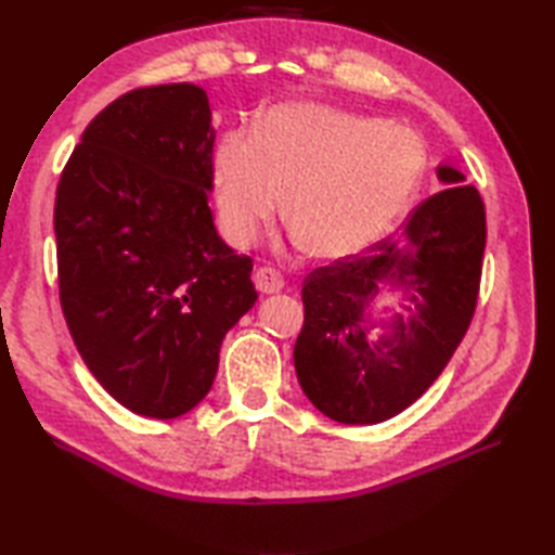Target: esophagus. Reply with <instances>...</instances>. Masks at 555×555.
Returning a JSON list of instances; mask_svg holds the SVG:
<instances>
[{
	"label": "esophagus",
	"instance_id": "34e87169",
	"mask_svg": "<svg viewBox=\"0 0 555 555\" xmlns=\"http://www.w3.org/2000/svg\"><path fill=\"white\" fill-rule=\"evenodd\" d=\"M253 281H255L257 291H262V293H279L281 288H284V276H281L274 267L255 269Z\"/></svg>",
	"mask_w": 555,
	"mask_h": 555
}]
</instances>
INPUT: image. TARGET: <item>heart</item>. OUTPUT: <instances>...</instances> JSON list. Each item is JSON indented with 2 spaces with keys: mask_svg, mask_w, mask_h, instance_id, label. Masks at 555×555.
<instances>
[{
  "mask_svg": "<svg viewBox=\"0 0 555 555\" xmlns=\"http://www.w3.org/2000/svg\"><path fill=\"white\" fill-rule=\"evenodd\" d=\"M424 145L410 128L312 102L281 104L257 133L229 131L215 152V191L223 231L253 243L286 219L314 257L367 250L415 195Z\"/></svg>",
  "mask_w": 555,
  "mask_h": 555,
  "instance_id": "1",
  "label": "heart"
}]
</instances>
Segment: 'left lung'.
I'll return each mask as SVG.
<instances>
[{
	"label": "left lung",
	"instance_id": "obj_1",
	"mask_svg": "<svg viewBox=\"0 0 555 555\" xmlns=\"http://www.w3.org/2000/svg\"><path fill=\"white\" fill-rule=\"evenodd\" d=\"M446 191L410 211L403 229L352 257L314 269L302 284L305 322L293 348L312 405L344 424H376L410 408L453 358L473 322L487 245L485 203L453 167ZM384 283L416 302L391 337L369 340L363 310Z\"/></svg>",
	"mask_w": 555,
	"mask_h": 555
}]
</instances>
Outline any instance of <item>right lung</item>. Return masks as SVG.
<instances>
[{
    "mask_svg": "<svg viewBox=\"0 0 555 555\" xmlns=\"http://www.w3.org/2000/svg\"><path fill=\"white\" fill-rule=\"evenodd\" d=\"M207 92H126L80 135L56 185L59 300L92 376L135 415L203 400L229 328L253 308V259L219 238Z\"/></svg>",
    "mask_w": 555,
    "mask_h": 555,
    "instance_id": "obj_1",
    "label": "right lung"
}]
</instances>
